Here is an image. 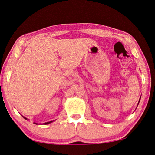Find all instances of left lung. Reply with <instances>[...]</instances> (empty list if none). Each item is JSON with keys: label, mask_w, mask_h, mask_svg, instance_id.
<instances>
[{"label": "left lung", "mask_w": 155, "mask_h": 155, "mask_svg": "<svg viewBox=\"0 0 155 155\" xmlns=\"http://www.w3.org/2000/svg\"><path fill=\"white\" fill-rule=\"evenodd\" d=\"M140 99H141V97H140V98H139V102H138V104H139V101H140ZM138 104H137V106H138Z\"/></svg>", "instance_id": "obj_1"}]
</instances>
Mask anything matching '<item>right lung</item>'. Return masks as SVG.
Listing matches in <instances>:
<instances>
[{
	"mask_svg": "<svg viewBox=\"0 0 155 155\" xmlns=\"http://www.w3.org/2000/svg\"><path fill=\"white\" fill-rule=\"evenodd\" d=\"M23 117L25 119V120H27V118H26V117ZM53 121H54H54H48V122H45V123H43L42 124H44V125H47V124H51V123H52ZM34 124H38V123H34Z\"/></svg>",
	"mask_w": 155,
	"mask_h": 155,
	"instance_id": "obj_1",
	"label": "right lung"
}]
</instances>
